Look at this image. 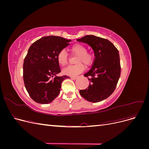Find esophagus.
Returning <instances> with one entry per match:
<instances>
[{"label": "esophagus", "instance_id": "esophagus-1", "mask_svg": "<svg viewBox=\"0 0 149 149\" xmlns=\"http://www.w3.org/2000/svg\"><path fill=\"white\" fill-rule=\"evenodd\" d=\"M77 78H78V76H71V78L73 79H77Z\"/></svg>", "mask_w": 149, "mask_h": 149}]
</instances>
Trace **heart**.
Instances as JSON below:
<instances>
[{
	"mask_svg": "<svg viewBox=\"0 0 149 149\" xmlns=\"http://www.w3.org/2000/svg\"><path fill=\"white\" fill-rule=\"evenodd\" d=\"M70 50L74 55H78L76 60V63H78V64L67 66L63 70V73L68 76H75L81 73L85 69L84 65L81 63V62H83L86 65L89 66L93 63L94 56L93 54L87 52L88 49L86 47L80 43L74 45L71 47ZM57 61L58 63L61 66H65L68 63V55L65 49H63L58 52L57 55ZM78 62L80 63L78 64Z\"/></svg>",
	"mask_w": 149,
	"mask_h": 149,
	"instance_id": "b5f03b06",
	"label": "heart"
}]
</instances>
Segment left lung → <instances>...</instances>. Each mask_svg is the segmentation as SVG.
I'll list each match as a JSON object with an SVG mask.
<instances>
[{
  "mask_svg": "<svg viewBox=\"0 0 149 149\" xmlns=\"http://www.w3.org/2000/svg\"><path fill=\"white\" fill-rule=\"evenodd\" d=\"M77 41L89 45L95 56L91 68L84 74L89 77V86L79 93L89 102L101 101L114 92L120 78L119 52L109 40L94 35H86Z\"/></svg>",
  "mask_w": 149,
  "mask_h": 149,
  "instance_id": "obj_1",
  "label": "left lung"
}]
</instances>
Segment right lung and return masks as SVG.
Listing matches in <instances>:
<instances>
[{"label":"right lung","mask_w":149,"mask_h":149,"mask_svg":"<svg viewBox=\"0 0 149 149\" xmlns=\"http://www.w3.org/2000/svg\"><path fill=\"white\" fill-rule=\"evenodd\" d=\"M71 41L48 36L30 47L24 59L23 78L26 91L35 102L43 104L52 102L60 94L63 81L70 78L56 76L61 72L57 55Z\"/></svg>","instance_id":"add662e5"}]
</instances>
